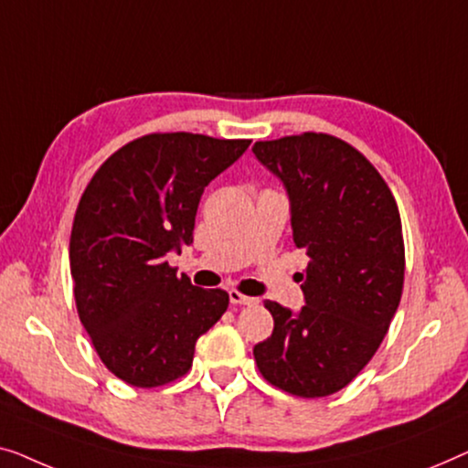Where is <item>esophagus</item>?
<instances>
[{
    "label": "esophagus",
    "mask_w": 468,
    "mask_h": 468,
    "mask_svg": "<svg viewBox=\"0 0 468 468\" xmlns=\"http://www.w3.org/2000/svg\"><path fill=\"white\" fill-rule=\"evenodd\" d=\"M229 299H231V303H235V305H256V303H259V299L246 297V294H241V292H237V291L229 292Z\"/></svg>",
    "instance_id": "34e87169"
}]
</instances>
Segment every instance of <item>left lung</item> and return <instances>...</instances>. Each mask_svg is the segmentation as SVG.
I'll return each instance as SVG.
<instances>
[{
    "mask_svg": "<svg viewBox=\"0 0 468 468\" xmlns=\"http://www.w3.org/2000/svg\"><path fill=\"white\" fill-rule=\"evenodd\" d=\"M284 184L294 246L309 256L305 305L265 301L271 337L254 346L269 384L303 399L339 392L378 352L403 294L405 243L397 201L371 163L326 133L256 142Z\"/></svg>",
    "mask_w": 468,
    "mask_h": 468,
    "instance_id": "8db88e82",
    "label": "left lung"
}]
</instances>
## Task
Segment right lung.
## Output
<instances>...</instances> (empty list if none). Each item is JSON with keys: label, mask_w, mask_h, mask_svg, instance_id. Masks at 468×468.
<instances>
[{"label": "right lung", "mask_w": 468, "mask_h": 468, "mask_svg": "<svg viewBox=\"0 0 468 468\" xmlns=\"http://www.w3.org/2000/svg\"><path fill=\"white\" fill-rule=\"evenodd\" d=\"M250 140L150 133L90 177L69 239L74 299L101 363L135 388L188 373L195 344L229 307L220 288L177 278L167 252L193 243L201 195Z\"/></svg>", "instance_id": "right-lung-1"}]
</instances>
